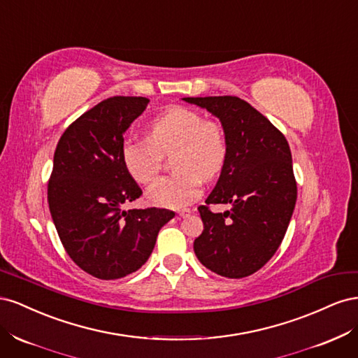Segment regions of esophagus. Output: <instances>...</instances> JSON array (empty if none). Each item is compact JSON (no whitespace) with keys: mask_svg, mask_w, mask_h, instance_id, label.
Returning <instances> with one entry per match:
<instances>
[{"mask_svg":"<svg viewBox=\"0 0 358 358\" xmlns=\"http://www.w3.org/2000/svg\"><path fill=\"white\" fill-rule=\"evenodd\" d=\"M178 215L180 216V218H188V216L191 215V209H180V210H178Z\"/></svg>","mask_w":358,"mask_h":358,"instance_id":"obj_1","label":"esophagus"}]
</instances>
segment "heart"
Segmentation results:
<instances>
[{"label": "heart", "instance_id": "obj_1", "mask_svg": "<svg viewBox=\"0 0 358 358\" xmlns=\"http://www.w3.org/2000/svg\"><path fill=\"white\" fill-rule=\"evenodd\" d=\"M178 171L159 178L146 191L150 204L178 209L196 200L204 179L224 169L229 145L224 128L187 107H171L148 127V138L127 137L121 145V159L128 175L140 183L152 180L159 171L162 154L171 152Z\"/></svg>", "mask_w": 358, "mask_h": 358}]
</instances>
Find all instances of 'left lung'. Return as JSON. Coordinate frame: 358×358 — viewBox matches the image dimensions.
Segmentation results:
<instances>
[{
    "mask_svg": "<svg viewBox=\"0 0 358 358\" xmlns=\"http://www.w3.org/2000/svg\"><path fill=\"white\" fill-rule=\"evenodd\" d=\"M220 119L229 145L225 166L206 204H231L213 213L200 206L203 233L194 241L199 262L239 279L262 268L282 242L297 200L287 138L237 96H187Z\"/></svg>",
    "mask_w": 358,
    "mask_h": 358,
    "instance_id": "obj_1",
    "label": "left lung"
}]
</instances>
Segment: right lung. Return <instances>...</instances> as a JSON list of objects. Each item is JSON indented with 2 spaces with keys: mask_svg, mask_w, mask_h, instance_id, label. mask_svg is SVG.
Listing matches in <instances>:
<instances>
[{
  "mask_svg": "<svg viewBox=\"0 0 358 358\" xmlns=\"http://www.w3.org/2000/svg\"><path fill=\"white\" fill-rule=\"evenodd\" d=\"M145 96H112L64 131L48 187L59 239L73 262L99 279L136 272L152 254L158 231L175 212L129 209L142 196L121 159L124 134L146 109Z\"/></svg>",
  "mask_w": 358,
  "mask_h": 358,
  "instance_id": "add662e5",
  "label": "right lung"
}]
</instances>
